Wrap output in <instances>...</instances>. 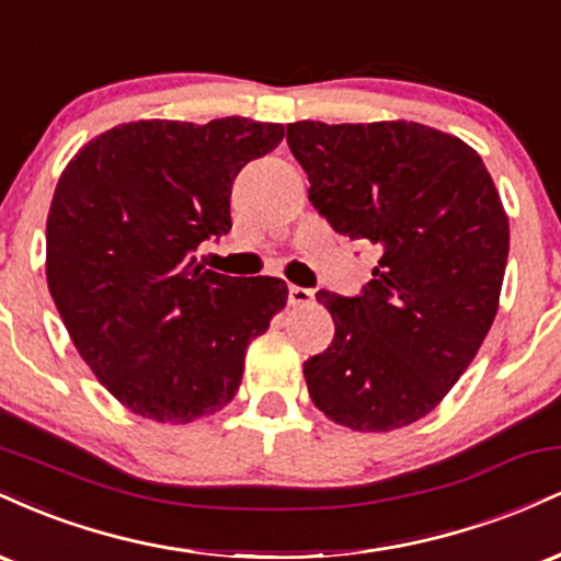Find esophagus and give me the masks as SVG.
<instances>
[{
  "instance_id": "esophagus-1",
  "label": "esophagus",
  "mask_w": 561,
  "mask_h": 561,
  "mask_svg": "<svg viewBox=\"0 0 561 561\" xmlns=\"http://www.w3.org/2000/svg\"><path fill=\"white\" fill-rule=\"evenodd\" d=\"M287 300H289V306H295V308L313 306V293H311V289H306V287H289Z\"/></svg>"
}]
</instances>
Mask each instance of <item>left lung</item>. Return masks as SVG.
<instances>
[{
  "label": "left lung",
  "mask_w": 561,
  "mask_h": 561,
  "mask_svg": "<svg viewBox=\"0 0 561 561\" xmlns=\"http://www.w3.org/2000/svg\"><path fill=\"white\" fill-rule=\"evenodd\" d=\"M308 199L334 231L379 248L362 295L319 289L334 340L302 366L332 422L390 433L459 382L499 311L508 218L478 152L414 124L287 126Z\"/></svg>",
  "instance_id": "obj_1"
}]
</instances>
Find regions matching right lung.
<instances>
[{
  "label": "right lung",
  "mask_w": 561,
  "mask_h": 561,
  "mask_svg": "<svg viewBox=\"0 0 561 561\" xmlns=\"http://www.w3.org/2000/svg\"><path fill=\"white\" fill-rule=\"evenodd\" d=\"M282 124L134 121L83 145L47 216V285L76 351L126 409L186 424L240 390L244 351L287 302L274 276L197 263L231 229V184Z\"/></svg>",
  "instance_id": "1"
}]
</instances>
